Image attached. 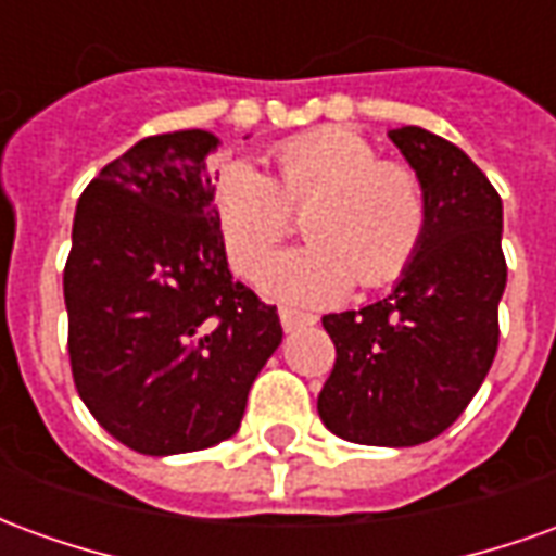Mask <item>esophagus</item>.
I'll return each mask as SVG.
<instances>
[{
    "mask_svg": "<svg viewBox=\"0 0 556 556\" xmlns=\"http://www.w3.org/2000/svg\"><path fill=\"white\" fill-rule=\"evenodd\" d=\"M279 321L286 330H298V327L315 325V315L301 313V309H291V306H279Z\"/></svg>",
    "mask_w": 556,
    "mask_h": 556,
    "instance_id": "esophagus-1",
    "label": "esophagus"
}]
</instances>
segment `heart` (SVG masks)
Here are the masks:
<instances>
[{
	"label": "heart",
	"mask_w": 556,
	"mask_h": 556,
	"mask_svg": "<svg viewBox=\"0 0 556 556\" xmlns=\"http://www.w3.org/2000/svg\"><path fill=\"white\" fill-rule=\"evenodd\" d=\"M274 178L250 163L223 166L214 181V223L231 270L255 282L269 255L309 210L301 251L265 271V291L291 303L339 301L387 289L417 262L429 235V193L405 160H387L349 127H321L274 148Z\"/></svg>",
	"instance_id": "b5f03b06"
}]
</instances>
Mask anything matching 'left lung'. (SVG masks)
I'll list each match as a JSON object with an SVG mask.
<instances>
[{
  "mask_svg": "<svg viewBox=\"0 0 556 556\" xmlns=\"http://www.w3.org/2000/svg\"><path fill=\"white\" fill-rule=\"evenodd\" d=\"M390 139L426 184L429 235L384 301L321 318L337 363L318 417L351 443L417 446L462 417L497 354L503 205L453 142L422 127H399Z\"/></svg>",
  "mask_w": 556,
  "mask_h": 556,
  "instance_id": "1",
  "label": "left lung"
}]
</instances>
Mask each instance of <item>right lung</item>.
Here are the masks:
<instances>
[{
    "instance_id": "1",
    "label": "right lung",
    "mask_w": 556,
    "mask_h": 556,
    "mask_svg": "<svg viewBox=\"0 0 556 556\" xmlns=\"http://www.w3.org/2000/svg\"><path fill=\"white\" fill-rule=\"evenodd\" d=\"M217 137H148L83 190L65 262L67 354L91 417L142 455L195 453L241 426L282 342L277 306L235 282L205 154Z\"/></svg>"
}]
</instances>
